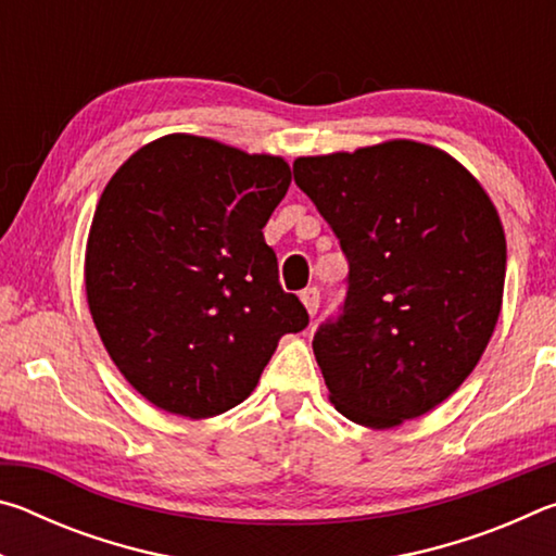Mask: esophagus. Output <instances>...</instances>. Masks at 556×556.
I'll return each instance as SVG.
<instances>
[{"mask_svg":"<svg viewBox=\"0 0 556 556\" xmlns=\"http://www.w3.org/2000/svg\"><path fill=\"white\" fill-rule=\"evenodd\" d=\"M301 301H304L308 316H314L318 312V301H321V291H318V287H308V289L301 291Z\"/></svg>","mask_w":556,"mask_h":556,"instance_id":"obj_1","label":"esophagus"}]
</instances>
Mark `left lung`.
<instances>
[{"mask_svg": "<svg viewBox=\"0 0 556 556\" xmlns=\"http://www.w3.org/2000/svg\"><path fill=\"white\" fill-rule=\"evenodd\" d=\"M294 181L348 260L341 314L312 343L331 402L372 429L421 417L476 368L501 314L495 205L456 159L409 139L296 159Z\"/></svg>", "mask_w": 556, "mask_h": 556, "instance_id": "8db88e82", "label": "left lung"}]
</instances>
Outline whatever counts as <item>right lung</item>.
<instances>
[{"mask_svg":"<svg viewBox=\"0 0 556 556\" xmlns=\"http://www.w3.org/2000/svg\"><path fill=\"white\" fill-rule=\"evenodd\" d=\"M289 184L285 159L168 135L102 191L86 250L90 314L119 372L164 412L232 409L279 338L308 326L262 235Z\"/></svg>","mask_w":556,"mask_h":556,"instance_id":"add662e5","label":"right lung"}]
</instances>
